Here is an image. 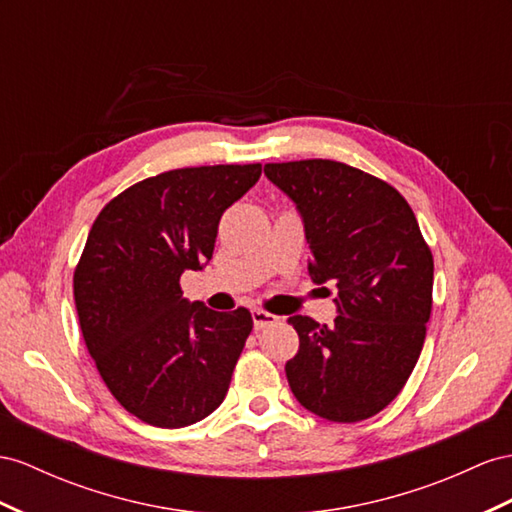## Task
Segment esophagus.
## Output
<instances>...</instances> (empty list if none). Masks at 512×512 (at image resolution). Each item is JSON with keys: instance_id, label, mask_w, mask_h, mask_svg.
<instances>
[{"instance_id": "1", "label": "esophagus", "mask_w": 512, "mask_h": 512, "mask_svg": "<svg viewBox=\"0 0 512 512\" xmlns=\"http://www.w3.org/2000/svg\"><path fill=\"white\" fill-rule=\"evenodd\" d=\"M251 313H253V326H255V331H261V329H266V326H272V324L279 322V318L274 316V313H268V311H264V309H253Z\"/></svg>"}]
</instances>
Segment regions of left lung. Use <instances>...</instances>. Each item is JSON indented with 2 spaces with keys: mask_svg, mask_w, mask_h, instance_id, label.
<instances>
[{
  "mask_svg": "<svg viewBox=\"0 0 512 512\" xmlns=\"http://www.w3.org/2000/svg\"><path fill=\"white\" fill-rule=\"evenodd\" d=\"M264 173L303 218L313 283L337 294L333 326L287 320L300 339L287 383L307 411L361 422L398 396L422 352L432 253L413 209L383 179L333 160L266 164Z\"/></svg>",
  "mask_w": 512,
  "mask_h": 512,
  "instance_id": "left-lung-1",
  "label": "left lung"
}]
</instances>
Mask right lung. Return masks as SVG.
Here are the masks:
<instances>
[{
  "label": "right lung",
  "instance_id": "obj_1",
  "mask_svg": "<svg viewBox=\"0 0 512 512\" xmlns=\"http://www.w3.org/2000/svg\"><path fill=\"white\" fill-rule=\"evenodd\" d=\"M261 164L177 168L134 183L101 209L73 274L86 348L125 411L183 428L225 400L251 311L183 298V270L212 259L225 209L251 190Z\"/></svg>",
  "mask_w": 512,
  "mask_h": 512
}]
</instances>
